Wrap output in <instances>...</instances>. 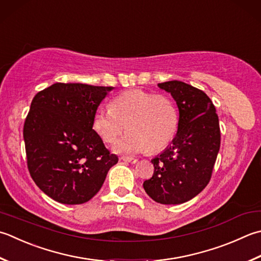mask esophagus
Returning <instances> with one entry per match:
<instances>
[{"mask_svg":"<svg viewBox=\"0 0 261 261\" xmlns=\"http://www.w3.org/2000/svg\"><path fill=\"white\" fill-rule=\"evenodd\" d=\"M121 160L126 162V163H131V164H136V163L138 162L137 158H134V157H121Z\"/></svg>","mask_w":261,"mask_h":261,"instance_id":"esophagus-1","label":"esophagus"}]
</instances>
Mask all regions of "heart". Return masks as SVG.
I'll list each match as a JSON object with an SVG mask.
<instances>
[{"label":"heart","mask_w":261,"mask_h":261,"mask_svg":"<svg viewBox=\"0 0 261 261\" xmlns=\"http://www.w3.org/2000/svg\"><path fill=\"white\" fill-rule=\"evenodd\" d=\"M93 125L107 144H114L124 130L129 132L117 142L119 154L160 151L170 145L178 126L174 103L164 95L141 89L127 90L116 96L112 107H99Z\"/></svg>","instance_id":"1"}]
</instances>
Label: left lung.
Here are the masks:
<instances>
[{"instance_id": "left-lung-1", "label": "left lung", "mask_w": 261, "mask_h": 261, "mask_svg": "<svg viewBox=\"0 0 261 261\" xmlns=\"http://www.w3.org/2000/svg\"><path fill=\"white\" fill-rule=\"evenodd\" d=\"M158 87L176 101L178 126L172 144L151 160L154 174L144 189L156 202L178 205L199 195L211 180L221 146L219 122L202 90L177 80Z\"/></svg>"}]
</instances>
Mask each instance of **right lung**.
Returning <instances> with one entry per match:
<instances>
[{
	"label": "right lung",
	"mask_w": 261,
	"mask_h": 261,
	"mask_svg": "<svg viewBox=\"0 0 261 261\" xmlns=\"http://www.w3.org/2000/svg\"><path fill=\"white\" fill-rule=\"evenodd\" d=\"M113 89L59 83L34 97L23 125L28 170L53 200L65 205L90 200L119 161L93 129L97 109Z\"/></svg>",
	"instance_id": "1"
}]
</instances>
